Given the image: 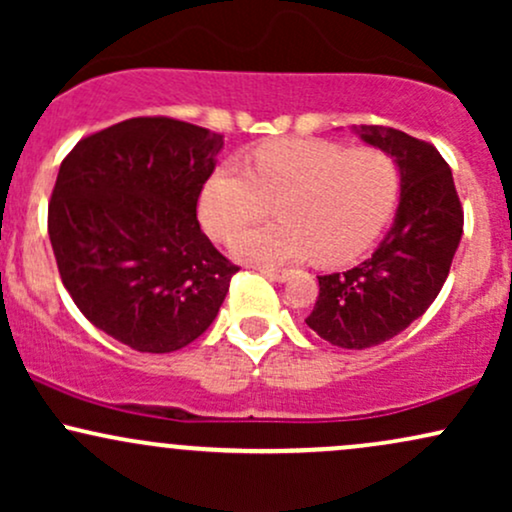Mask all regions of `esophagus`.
Listing matches in <instances>:
<instances>
[{
    "label": "esophagus",
    "instance_id": "1",
    "mask_svg": "<svg viewBox=\"0 0 512 512\" xmlns=\"http://www.w3.org/2000/svg\"><path fill=\"white\" fill-rule=\"evenodd\" d=\"M260 272L264 276H269L272 281H286L289 279V269H279V267H260Z\"/></svg>",
    "mask_w": 512,
    "mask_h": 512
}]
</instances>
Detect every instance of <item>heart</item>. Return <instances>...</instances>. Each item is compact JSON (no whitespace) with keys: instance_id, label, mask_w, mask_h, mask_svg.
I'll return each mask as SVG.
<instances>
[{"instance_id":"b5f03b06","label":"heart","mask_w":512,"mask_h":512,"mask_svg":"<svg viewBox=\"0 0 512 512\" xmlns=\"http://www.w3.org/2000/svg\"><path fill=\"white\" fill-rule=\"evenodd\" d=\"M397 168L385 151L322 139H274L248 154V168L223 161L199 190V219L228 240L274 202L279 219L231 243L238 260L281 264L315 257L334 267L370 248L390 219Z\"/></svg>"}]
</instances>
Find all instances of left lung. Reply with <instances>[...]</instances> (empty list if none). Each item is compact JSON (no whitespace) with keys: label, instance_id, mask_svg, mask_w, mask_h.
I'll list each match as a JSON object with an SVG mask.
<instances>
[{"label":"left lung","instance_id":"left-lung-1","mask_svg":"<svg viewBox=\"0 0 512 512\" xmlns=\"http://www.w3.org/2000/svg\"><path fill=\"white\" fill-rule=\"evenodd\" d=\"M399 170V204L378 250L354 269L317 276L308 327L339 349H368L407 330L436 301L462 238L452 170L433 144L392 127H354Z\"/></svg>","mask_w":512,"mask_h":512}]
</instances>
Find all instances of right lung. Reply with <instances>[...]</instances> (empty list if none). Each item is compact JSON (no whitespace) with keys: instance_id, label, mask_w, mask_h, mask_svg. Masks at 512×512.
Wrapping results in <instances>:
<instances>
[{"instance_id":"add662e5","label":"right lung","mask_w":512,"mask_h":512,"mask_svg":"<svg viewBox=\"0 0 512 512\" xmlns=\"http://www.w3.org/2000/svg\"><path fill=\"white\" fill-rule=\"evenodd\" d=\"M223 134L132 117L64 158L48 233L64 289L98 330L170 354L214 322L238 272L204 236L197 199Z\"/></svg>"}]
</instances>
